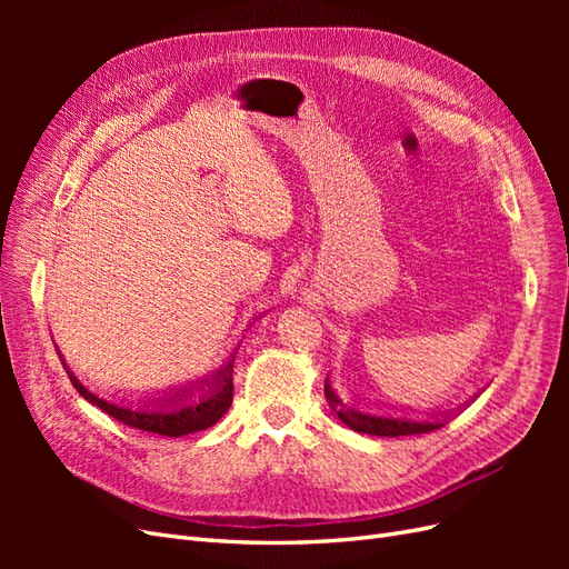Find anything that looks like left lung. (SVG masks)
Here are the masks:
<instances>
[{"mask_svg":"<svg viewBox=\"0 0 569 569\" xmlns=\"http://www.w3.org/2000/svg\"><path fill=\"white\" fill-rule=\"evenodd\" d=\"M325 396L327 403L339 416V420L351 427L353 432H363L372 437H406V435H425L435 432V429L443 427V420H412V418H393V416H377V412H366L351 406H343L339 396L332 391L330 382H325Z\"/></svg>","mask_w":569,"mask_h":569,"instance_id":"left-lung-1","label":"left lung"}]
</instances>
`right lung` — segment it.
Here are the masks:
<instances>
[{
	"mask_svg": "<svg viewBox=\"0 0 569 569\" xmlns=\"http://www.w3.org/2000/svg\"><path fill=\"white\" fill-rule=\"evenodd\" d=\"M63 368L84 401H90L99 410H104L113 420L134 429H142V432H153L163 437H184L192 432H201V429H209L211 425H216L232 406V358L228 360L226 368L211 375L209 380H203L199 387H180L173 393L153 399V403L147 401V406L142 408L99 399L97 393L80 385L78 377L68 370L66 363Z\"/></svg>",
	"mask_w": 569,
	"mask_h": 569,
	"instance_id": "obj_1",
	"label": "right lung"
}]
</instances>
